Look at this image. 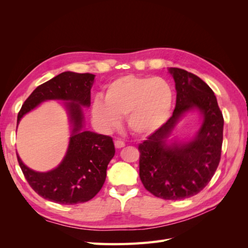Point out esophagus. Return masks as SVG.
<instances>
[{"instance_id": "esophagus-1", "label": "esophagus", "mask_w": 248, "mask_h": 248, "mask_svg": "<svg viewBox=\"0 0 248 248\" xmlns=\"http://www.w3.org/2000/svg\"><path fill=\"white\" fill-rule=\"evenodd\" d=\"M115 147L117 149H121V148L125 147V142L122 141L121 140H115Z\"/></svg>"}]
</instances>
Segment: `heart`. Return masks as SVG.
Wrapping results in <instances>:
<instances>
[{
	"mask_svg": "<svg viewBox=\"0 0 248 248\" xmlns=\"http://www.w3.org/2000/svg\"><path fill=\"white\" fill-rule=\"evenodd\" d=\"M174 102V91L161 78L128 74L110 81L104 98L97 95L92 103V116L101 129L117 128L126 116L129 130L147 137L167 122Z\"/></svg>",
	"mask_w": 248,
	"mask_h": 248,
	"instance_id": "1",
	"label": "heart"
}]
</instances>
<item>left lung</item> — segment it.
<instances>
[{
    "label": "left lung",
    "mask_w": 248,
    "mask_h": 248,
    "mask_svg": "<svg viewBox=\"0 0 248 248\" xmlns=\"http://www.w3.org/2000/svg\"><path fill=\"white\" fill-rule=\"evenodd\" d=\"M175 80L172 116L139 146L140 178L145 188L163 200L193 197L210 182L220 161L223 117L217 99L204 80L184 69L170 67ZM199 111L200 129L188 142L170 140L187 112Z\"/></svg>",
    "instance_id": "1"
}]
</instances>
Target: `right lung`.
Returning a JSON list of instances; mask_svg holds the SVG:
<instances>
[{"mask_svg":"<svg viewBox=\"0 0 248 248\" xmlns=\"http://www.w3.org/2000/svg\"><path fill=\"white\" fill-rule=\"evenodd\" d=\"M95 76L91 73L62 72L37 87L22 104L21 118L40 103L64 101L70 124V138L66 154L57 168L36 171L28 168L17 155L19 167L30 186L43 199L63 205H74L93 199L107 178V169L115 155L112 139L85 129L82 108L91 106V88Z\"/></svg>","mask_w":248,"mask_h":248,"instance_id":"1","label":"right lung"}]
</instances>
